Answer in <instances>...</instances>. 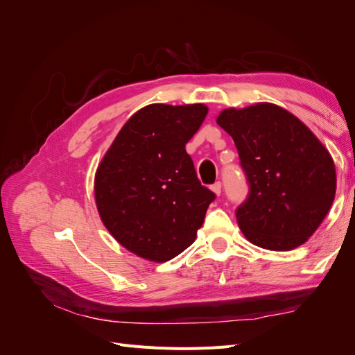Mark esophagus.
<instances>
[{"mask_svg":"<svg viewBox=\"0 0 355 355\" xmlns=\"http://www.w3.org/2000/svg\"><path fill=\"white\" fill-rule=\"evenodd\" d=\"M211 191L216 196H220V192H222V184H220V182H214V184L211 185Z\"/></svg>","mask_w":355,"mask_h":355,"instance_id":"34e87169","label":"esophagus"}]
</instances>
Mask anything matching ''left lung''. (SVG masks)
Returning <instances> with one entry per match:
<instances>
[{
  "label": "left lung",
  "instance_id": "obj_1",
  "mask_svg": "<svg viewBox=\"0 0 355 355\" xmlns=\"http://www.w3.org/2000/svg\"><path fill=\"white\" fill-rule=\"evenodd\" d=\"M218 124L237 146L249 192L235 209L247 240L268 250L304 244L331 207L336 171L327 149L272 103L225 110Z\"/></svg>",
  "mask_w": 355,
  "mask_h": 355
}]
</instances>
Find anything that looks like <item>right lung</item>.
I'll list each match as a JSON object with an SVG mask.
<instances>
[{
	"mask_svg": "<svg viewBox=\"0 0 355 355\" xmlns=\"http://www.w3.org/2000/svg\"><path fill=\"white\" fill-rule=\"evenodd\" d=\"M207 111L201 103L145 106L123 125L96 171L102 222L145 259L166 262L184 252L216 198L185 149Z\"/></svg>",
	"mask_w": 355,
	"mask_h": 355,
	"instance_id": "obj_1",
	"label": "right lung"
}]
</instances>
